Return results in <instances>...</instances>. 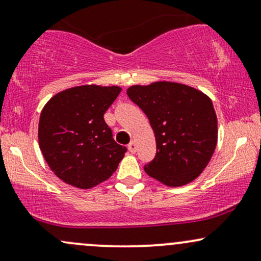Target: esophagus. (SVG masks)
I'll return each instance as SVG.
<instances>
[{
	"instance_id": "obj_1",
	"label": "esophagus",
	"mask_w": 261,
	"mask_h": 261,
	"mask_svg": "<svg viewBox=\"0 0 261 261\" xmlns=\"http://www.w3.org/2000/svg\"><path fill=\"white\" fill-rule=\"evenodd\" d=\"M127 148H128V151L131 152V153H135V152H136V143H135L134 141H133V142L128 143Z\"/></svg>"
}]
</instances>
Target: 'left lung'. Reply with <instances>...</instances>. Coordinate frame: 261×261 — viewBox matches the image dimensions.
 Here are the masks:
<instances>
[{
  "label": "left lung",
  "instance_id": "8db88e82",
  "mask_svg": "<svg viewBox=\"0 0 261 261\" xmlns=\"http://www.w3.org/2000/svg\"><path fill=\"white\" fill-rule=\"evenodd\" d=\"M127 95L147 115L157 152L145 172L167 187H182L202 173L217 145V116L208 95L182 83L135 85Z\"/></svg>",
  "mask_w": 261,
  "mask_h": 261
}]
</instances>
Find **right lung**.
Returning <instances> with one entry per match:
<instances>
[{
  "label": "right lung",
  "mask_w": 261,
  "mask_h": 261,
  "mask_svg": "<svg viewBox=\"0 0 261 261\" xmlns=\"http://www.w3.org/2000/svg\"><path fill=\"white\" fill-rule=\"evenodd\" d=\"M120 92L119 86H77L59 92L44 106L39 147L54 174L66 184L97 187L124 158L126 148L114 141L103 118Z\"/></svg>",
  "instance_id": "add662e5"
}]
</instances>
